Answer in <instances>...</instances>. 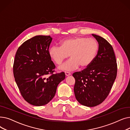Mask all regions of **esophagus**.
<instances>
[{
  "label": "esophagus",
  "instance_id": "obj_1",
  "mask_svg": "<svg viewBox=\"0 0 130 130\" xmlns=\"http://www.w3.org/2000/svg\"><path fill=\"white\" fill-rule=\"evenodd\" d=\"M65 75L66 76H69V75H70L71 74V73H70V72H65Z\"/></svg>",
  "mask_w": 130,
  "mask_h": 130
}]
</instances>
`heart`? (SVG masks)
<instances>
[{
  "mask_svg": "<svg viewBox=\"0 0 130 130\" xmlns=\"http://www.w3.org/2000/svg\"><path fill=\"white\" fill-rule=\"evenodd\" d=\"M59 45L52 46L48 54L57 65H60L70 55L71 58L59 67L65 71L76 70L79 66L81 68L87 67L96 57L99 50L96 40L80 36L63 39L59 42Z\"/></svg>",
  "mask_w": 130,
  "mask_h": 130,
  "instance_id": "1",
  "label": "heart"
}]
</instances>
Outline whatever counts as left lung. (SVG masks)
Listing matches in <instances>:
<instances>
[{"label": "left lung", "mask_w": 130, "mask_h": 130, "mask_svg": "<svg viewBox=\"0 0 130 130\" xmlns=\"http://www.w3.org/2000/svg\"><path fill=\"white\" fill-rule=\"evenodd\" d=\"M99 43V50L92 63L85 69L73 73L74 91L82 105L93 107L102 103L117 77V63L113 48L104 38L92 34Z\"/></svg>", "instance_id": "obj_1"}]
</instances>
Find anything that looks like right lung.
Here are the masks:
<instances>
[{
  "instance_id": "obj_1",
  "label": "right lung",
  "mask_w": 130,
  "mask_h": 130,
  "mask_svg": "<svg viewBox=\"0 0 130 130\" xmlns=\"http://www.w3.org/2000/svg\"><path fill=\"white\" fill-rule=\"evenodd\" d=\"M52 40L50 36H36L23 43L16 53L15 80L24 100L32 105L49 103L65 78L64 72L53 74L55 65L48 54Z\"/></svg>"
}]
</instances>
